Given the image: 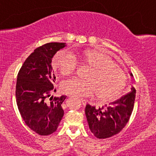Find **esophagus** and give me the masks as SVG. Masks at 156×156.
Segmentation results:
<instances>
[{
    "mask_svg": "<svg viewBox=\"0 0 156 156\" xmlns=\"http://www.w3.org/2000/svg\"><path fill=\"white\" fill-rule=\"evenodd\" d=\"M80 101L82 103V105H83V106H85V105H87V102H86V101H84V100H83V99H80Z\"/></svg>",
    "mask_w": 156,
    "mask_h": 156,
    "instance_id": "1",
    "label": "esophagus"
}]
</instances>
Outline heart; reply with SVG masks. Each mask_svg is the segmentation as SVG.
<instances>
[{
    "label": "heart",
    "mask_w": 156,
    "mask_h": 156,
    "mask_svg": "<svg viewBox=\"0 0 156 156\" xmlns=\"http://www.w3.org/2000/svg\"><path fill=\"white\" fill-rule=\"evenodd\" d=\"M82 63L91 68L86 76L87 80L76 78L62 83L64 94L76 97L92 96L102 101H112L120 94L126 83L125 73L106 53L94 50H85L79 53ZM53 67L62 76H68L76 70L77 62L72 54L65 51L56 53L53 58Z\"/></svg>",
    "instance_id": "heart-1"
}]
</instances>
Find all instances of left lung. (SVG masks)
<instances>
[{"label": "left lung", "mask_w": 156, "mask_h": 156, "mask_svg": "<svg viewBox=\"0 0 156 156\" xmlns=\"http://www.w3.org/2000/svg\"><path fill=\"white\" fill-rule=\"evenodd\" d=\"M130 75L133 77L132 73ZM135 96L136 89L132 87L129 93L105 107L95 108V106L87 104L85 108L86 117L89 129L94 136L106 139L119 133L129 120Z\"/></svg>", "instance_id": "1"}]
</instances>
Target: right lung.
Returning <instances> with one entry per match:
<instances>
[{
	"mask_svg": "<svg viewBox=\"0 0 156 156\" xmlns=\"http://www.w3.org/2000/svg\"><path fill=\"white\" fill-rule=\"evenodd\" d=\"M66 43L51 42L34 50L20 69L16 84V101L21 117L32 130L48 136L56 130L64 116L62 104L67 96H51L55 77L52 58ZM55 89L54 90V92Z\"/></svg>",
	"mask_w": 156,
	"mask_h": 156,
	"instance_id": "1",
	"label": "right lung"
}]
</instances>
